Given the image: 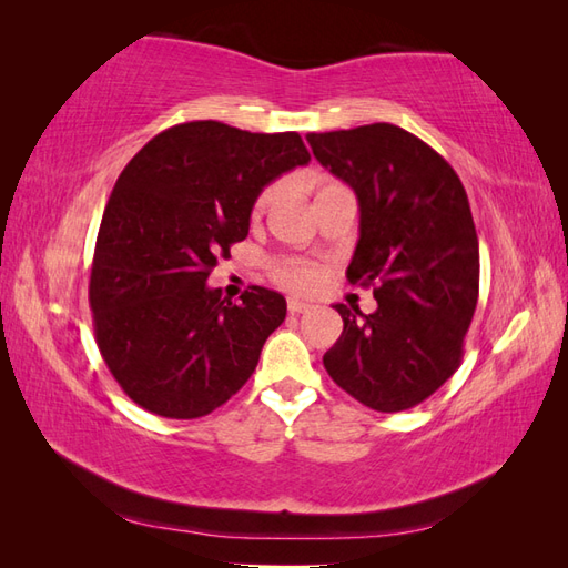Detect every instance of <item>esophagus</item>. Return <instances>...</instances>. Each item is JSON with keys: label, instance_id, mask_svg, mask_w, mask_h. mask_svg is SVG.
Masks as SVG:
<instances>
[{"label": "esophagus", "instance_id": "34e87169", "mask_svg": "<svg viewBox=\"0 0 568 568\" xmlns=\"http://www.w3.org/2000/svg\"><path fill=\"white\" fill-rule=\"evenodd\" d=\"M286 308H288V313H306V311H311L313 306L306 304V301H301V298H288V301H286Z\"/></svg>", "mask_w": 568, "mask_h": 568}]
</instances>
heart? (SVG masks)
<instances>
[{"label":"heart","instance_id":"heart-1","mask_svg":"<svg viewBox=\"0 0 568 568\" xmlns=\"http://www.w3.org/2000/svg\"><path fill=\"white\" fill-rule=\"evenodd\" d=\"M276 196V184L264 186L260 196L255 199V216L267 211ZM272 276L276 282L286 288H294V292H308L318 284V270L313 267L311 262L298 260V257H280L272 262Z\"/></svg>","mask_w":568,"mask_h":568}]
</instances>
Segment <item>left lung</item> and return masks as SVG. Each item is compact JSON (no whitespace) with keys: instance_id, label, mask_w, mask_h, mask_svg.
Listing matches in <instances>:
<instances>
[{"instance_id":"1","label":"left lung","mask_w":568,"mask_h":568,"mask_svg":"<svg viewBox=\"0 0 568 568\" xmlns=\"http://www.w3.org/2000/svg\"><path fill=\"white\" fill-rule=\"evenodd\" d=\"M313 155L355 189L359 241L347 280L379 308L335 304L343 335L325 352L333 382L364 406H418L459 369L478 301V237L449 162L394 123L308 133Z\"/></svg>"}]
</instances>
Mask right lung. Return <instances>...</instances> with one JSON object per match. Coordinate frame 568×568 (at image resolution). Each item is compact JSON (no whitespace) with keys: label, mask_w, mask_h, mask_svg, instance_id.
Wrapping results in <instances>:
<instances>
[{"label":"right lung","mask_w":568,"mask_h":568,"mask_svg":"<svg viewBox=\"0 0 568 568\" xmlns=\"http://www.w3.org/2000/svg\"><path fill=\"white\" fill-rule=\"evenodd\" d=\"M308 160L294 131L189 121L123 168L99 225L90 308L99 352L138 406L192 420L245 386L286 301L250 286L233 304L206 280L247 237L262 189Z\"/></svg>","instance_id":"1"}]
</instances>
